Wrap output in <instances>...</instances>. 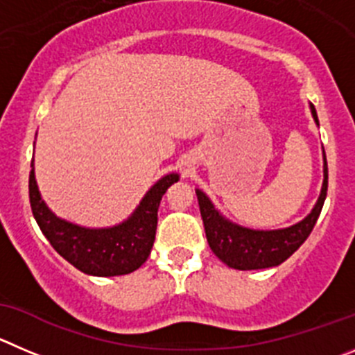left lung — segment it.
Masks as SVG:
<instances>
[{"label":"left lung","instance_id":"left-lung-1","mask_svg":"<svg viewBox=\"0 0 355 355\" xmlns=\"http://www.w3.org/2000/svg\"><path fill=\"white\" fill-rule=\"evenodd\" d=\"M313 119L319 124L315 108L310 105ZM327 194V161L326 152H324V182L320 189V196L317 200L315 207L301 223L294 226L284 227V230H248V227L238 226L231 223L226 217L220 215V211L214 207L210 198L196 189L198 203H200L201 218L205 224V233H207L208 245L211 252L234 270H263L282 264L289 259L297 248L304 243L317 218L324 207Z\"/></svg>","mask_w":355,"mask_h":355}]
</instances>
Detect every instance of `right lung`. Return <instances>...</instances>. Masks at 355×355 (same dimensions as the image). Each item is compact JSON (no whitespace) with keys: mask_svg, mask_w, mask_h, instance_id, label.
Listing matches in <instances>:
<instances>
[{"mask_svg":"<svg viewBox=\"0 0 355 355\" xmlns=\"http://www.w3.org/2000/svg\"><path fill=\"white\" fill-rule=\"evenodd\" d=\"M178 182L177 173H170L155 182L131 217L114 227L91 230L71 224L52 214L42 200L31 161L29 173V203L40 230L55 252L82 273L94 277L128 275L147 261L157 230V208L162 194Z\"/></svg>","mask_w":355,"mask_h":355,"instance_id":"right-lung-1","label":"right lung"}]
</instances>
